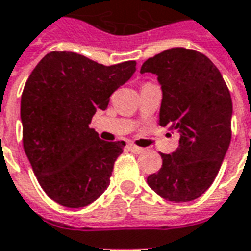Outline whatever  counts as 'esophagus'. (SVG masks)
<instances>
[{"instance_id": "esophagus-1", "label": "esophagus", "mask_w": 251, "mask_h": 251, "mask_svg": "<svg viewBox=\"0 0 251 251\" xmlns=\"http://www.w3.org/2000/svg\"><path fill=\"white\" fill-rule=\"evenodd\" d=\"M129 149H130L133 153H137V154H140V153L144 152V149H142V148L137 147V145H133V144H130V145H129Z\"/></svg>"}]
</instances>
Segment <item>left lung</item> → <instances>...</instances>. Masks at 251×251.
<instances>
[{
	"label": "left lung",
	"mask_w": 251,
	"mask_h": 251,
	"mask_svg": "<svg viewBox=\"0 0 251 251\" xmlns=\"http://www.w3.org/2000/svg\"><path fill=\"white\" fill-rule=\"evenodd\" d=\"M144 72L156 74L161 84L160 125L180 136L172 154L161 153L163 165L148 184L169 201H191L210 188L226 156L231 95L215 64L194 50H167L148 59Z\"/></svg>",
	"instance_id": "1"
}]
</instances>
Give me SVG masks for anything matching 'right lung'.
<instances>
[{"label":"right lung","instance_id":"1","mask_svg":"<svg viewBox=\"0 0 251 251\" xmlns=\"http://www.w3.org/2000/svg\"><path fill=\"white\" fill-rule=\"evenodd\" d=\"M134 71V60L103 66L53 51L28 77L21 95L25 154L41 188L60 205L86 207L109 187L125 142L102 141L88 125Z\"/></svg>","mask_w":251,"mask_h":251}]
</instances>
